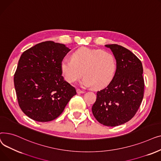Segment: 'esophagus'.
Masks as SVG:
<instances>
[{
	"label": "esophagus",
	"mask_w": 161,
	"mask_h": 161,
	"mask_svg": "<svg viewBox=\"0 0 161 161\" xmlns=\"http://www.w3.org/2000/svg\"><path fill=\"white\" fill-rule=\"evenodd\" d=\"M76 91H77V93H78V94L84 93V91H82V90H80V89H77V90H76Z\"/></svg>",
	"instance_id": "obj_1"
}]
</instances>
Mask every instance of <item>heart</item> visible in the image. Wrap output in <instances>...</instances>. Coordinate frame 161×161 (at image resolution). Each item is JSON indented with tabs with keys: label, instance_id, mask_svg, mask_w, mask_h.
Returning a JSON list of instances; mask_svg holds the SVG:
<instances>
[{
	"label": "heart",
	"instance_id": "1",
	"mask_svg": "<svg viewBox=\"0 0 161 161\" xmlns=\"http://www.w3.org/2000/svg\"><path fill=\"white\" fill-rule=\"evenodd\" d=\"M71 59L64 58L61 63V72L69 83L76 81L83 75V86L100 89L108 86L115 74L114 55L102 49L80 47L72 53Z\"/></svg>",
	"mask_w": 161,
	"mask_h": 161
}]
</instances>
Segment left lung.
I'll return each mask as SVG.
<instances>
[{
	"instance_id": "left-lung-1",
	"label": "left lung",
	"mask_w": 161,
	"mask_h": 161,
	"mask_svg": "<svg viewBox=\"0 0 161 161\" xmlns=\"http://www.w3.org/2000/svg\"><path fill=\"white\" fill-rule=\"evenodd\" d=\"M105 46L113 52L117 69L110 83L97 92L92 112L100 123L115 126L130 120L140 106L144 91L143 66L128 49L117 44Z\"/></svg>"
}]
</instances>
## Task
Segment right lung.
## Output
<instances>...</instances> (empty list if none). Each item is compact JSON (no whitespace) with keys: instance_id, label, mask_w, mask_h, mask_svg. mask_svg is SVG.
I'll use <instances>...</instances> for the list:
<instances>
[{"instance_id":"obj_1","label":"right lung","mask_w":161,"mask_h":161,"mask_svg":"<svg viewBox=\"0 0 161 161\" xmlns=\"http://www.w3.org/2000/svg\"><path fill=\"white\" fill-rule=\"evenodd\" d=\"M70 49L53 41L41 42L24 52L14 82L23 112L38 122L60 115L76 91L64 80L61 63Z\"/></svg>"}]
</instances>
